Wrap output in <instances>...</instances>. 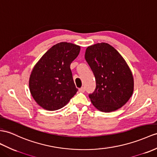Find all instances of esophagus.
I'll use <instances>...</instances> for the list:
<instances>
[{
	"label": "esophagus",
	"instance_id": "obj_1",
	"mask_svg": "<svg viewBox=\"0 0 157 157\" xmlns=\"http://www.w3.org/2000/svg\"><path fill=\"white\" fill-rule=\"evenodd\" d=\"M85 87H81V89H79V92H81V93H85Z\"/></svg>",
	"mask_w": 157,
	"mask_h": 157
}]
</instances>
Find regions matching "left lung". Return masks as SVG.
Returning a JSON list of instances; mask_svg holds the SVG:
<instances>
[{"instance_id":"8db88e82","label":"left lung","mask_w":157,"mask_h":157,"mask_svg":"<svg viewBox=\"0 0 157 157\" xmlns=\"http://www.w3.org/2000/svg\"><path fill=\"white\" fill-rule=\"evenodd\" d=\"M85 56L96 80V89L89 95L93 105L105 113L121 108L134 90L132 74L123 56L105 43L88 47Z\"/></svg>"}]
</instances>
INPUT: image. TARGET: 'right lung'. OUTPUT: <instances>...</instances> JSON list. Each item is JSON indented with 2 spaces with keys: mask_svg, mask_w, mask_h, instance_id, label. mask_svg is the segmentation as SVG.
<instances>
[{
  "mask_svg": "<svg viewBox=\"0 0 157 157\" xmlns=\"http://www.w3.org/2000/svg\"><path fill=\"white\" fill-rule=\"evenodd\" d=\"M80 50L78 45L62 42L48 50L35 64L29 78V89L41 107L60 109L78 91L70 66Z\"/></svg>",
  "mask_w": 157,
  "mask_h": 157,
  "instance_id": "right-lung-1",
  "label": "right lung"
}]
</instances>
